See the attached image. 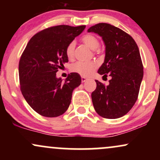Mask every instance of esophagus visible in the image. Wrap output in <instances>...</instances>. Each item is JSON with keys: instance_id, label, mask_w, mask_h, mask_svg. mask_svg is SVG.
I'll return each mask as SVG.
<instances>
[{"instance_id": "34e87169", "label": "esophagus", "mask_w": 160, "mask_h": 160, "mask_svg": "<svg viewBox=\"0 0 160 160\" xmlns=\"http://www.w3.org/2000/svg\"><path fill=\"white\" fill-rule=\"evenodd\" d=\"M86 80H87V78H85V77H81V81H82V82H85Z\"/></svg>"}]
</instances>
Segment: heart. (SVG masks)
<instances>
[{
	"instance_id": "b5f03b06",
	"label": "heart",
	"mask_w": 160,
	"mask_h": 160,
	"mask_svg": "<svg viewBox=\"0 0 160 160\" xmlns=\"http://www.w3.org/2000/svg\"><path fill=\"white\" fill-rule=\"evenodd\" d=\"M82 41L84 44L87 46L89 48L92 49V50H95L99 47V41L98 38L95 36L92 35V34H86V35H84L82 38ZM74 48L75 44L74 42L70 43L68 45L67 48H66V56H67L69 59H71L74 57ZM96 68L97 64L94 62H78L71 65V70L73 72L78 73V74L81 75V76L88 77L94 72Z\"/></svg>"
}]
</instances>
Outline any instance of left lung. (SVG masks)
Masks as SVG:
<instances>
[{"instance_id":"left-lung-1","label":"left lung","mask_w":160,"mask_h":160,"mask_svg":"<svg viewBox=\"0 0 160 160\" xmlns=\"http://www.w3.org/2000/svg\"><path fill=\"white\" fill-rule=\"evenodd\" d=\"M102 37L105 46L104 63L98 73L111 78L109 85L95 80L92 93L95 111L104 118L126 115L137 101L144 71L138 47L129 34L108 23H98L88 29Z\"/></svg>"}]
</instances>
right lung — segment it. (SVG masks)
<instances>
[{
  "instance_id": "add662e5",
  "label": "right lung",
  "mask_w": 160,
  "mask_h": 160,
  "mask_svg": "<svg viewBox=\"0 0 160 160\" xmlns=\"http://www.w3.org/2000/svg\"><path fill=\"white\" fill-rule=\"evenodd\" d=\"M85 25H57L33 36L22 55L19 65L20 88L28 104L39 114L56 117L68 108L75 88L81 83L78 73L65 81L56 72L68 62V45L82 32Z\"/></svg>"
}]
</instances>
